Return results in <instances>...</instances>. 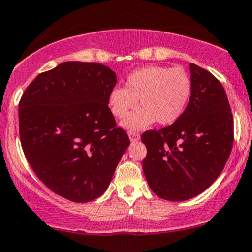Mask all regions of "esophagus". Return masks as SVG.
Returning <instances> with one entry per match:
<instances>
[{"label": "esophagus", "mask_w": 252, "mask_h": 252, "mask_svg": "<svg viewBox=\"0 0 252 252\" xmlns=\"http://www.w3.org/2000/svg\"><path fill=\"white\" fill-rule=\"evenodd\" d=\"M128 137H129V139H131V141H138L139 139H140V135H139L138 132H135V131H129Z\"/></svg>", "instance_id": "obj_1"}]
</instances>
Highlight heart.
<instances>
[{
  "mask_svg": "<svg viewBox=\"0 0 252 252\" xmlns=\"http://www.w3.org/2000/svg\"><path fill=\"white\" fill-rule=\"evenodd\" d=\"M192 92V81L182 67L149 66L139 68L126 78L125 87H114L109 92L107 105L118 119L125 118L123 125L129 129H140L155 121L170 125L184 113Z\"/></svg>",
  "mask_w": 252,
  "mask_h": 252,
  "instance_id": "heart-1",
  "label": "heart"
}]
</instances>
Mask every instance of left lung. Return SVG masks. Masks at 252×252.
<instances>
[{
    "instance_id": "obj_1",
    "label": "left lung",
    "mask_w": 252,
    "mask_h": 252,
    "mask_svg": "<svg viewBox=\"0 0 252 252\" xmlns=\"http://www.w3.org/2000/svg\"><path fill=\"white\" fill-rule=\"evenodd\" d=\"M190 72L184 113L172 125L141 134L147 183L157 196L172 202L205 191L223 171L233 144L231 107L220 80L194 63Z\"/></svg>"
}]
</instances>
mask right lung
<instances>
[{"mask_svg": "<svg viewBox=\"0 0 252 252\" xmlns=\"http://www.w3.org/2000/svg\"><path fill=\"white\" fill-rule=\"evenodd\" d=\"M117 84L96 62H62L31 82L19 103V132L27 161L49 190L76 203L108 188L128 145L107 97Z\"/></svg>", "mask_w": 252, "mask_h": 252, "instance_id": "right-lung-1", "label": "right lung"}]
</instances>
